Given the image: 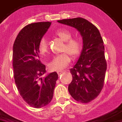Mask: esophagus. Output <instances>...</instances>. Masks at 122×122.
Masks as SVG:
<instances>
[{"instance_id": "obj_1", "label": "esophagus", "mask_w": 122, "mask_h": 122, "mask_svg": "<svg viewBox=\"0 0 122 122\" xmlns=\"http://www.w3.org/2000/svg\"><path fill=\"white\" fill-rule=\"evenodd\" d=\"M63 72H64V71H57V74H58V75H61Z\"/></svg>"}]
</instances>
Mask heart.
Here are the masks:
<instances>
[{
    "mask_svg": "<svg viewBox=\"0 0 122 122\" xmlns=\"http://www.w3.org/2000/svg\"><path fill=\"white\" fill-rule=\"evenodd\" d=\"M55 35L65 42L62 51H66L72 58L78 57L82 51V42L78 38H72V34L69 30L64 29H59ZM38 51L41 54H45L48 51L47 42L44 38H41L38 44ZM68 53H63L55 56L49 63V68L51 71H59L66 68L71 61Z\"/></svg>",
    "mask_w": 122,
    "mask_h": 122,
    "instance_id": "1",
    "label": "heart"
}]
</instances>
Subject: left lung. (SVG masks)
<instances>
[{
    "mask_svg": "<svg viewBox=\"0 0 122 122\" xmlns=\"http://www.w3.org/2000/svg\"><path fill=\"white\" fill-rule=\"evenodd\" d=\"M57 22L76 29L82 36L83 47L76 63L70 69L72 80L68 90L77 101L90 102L99 95L105 81L107 62L102 37L98 29L84 18L58 20Z\"/></svg>",
    "mask_w": 122,
    "mask_h": 122,
    "instance_id": "1",
    "label": "left lung"
}]
</instances>
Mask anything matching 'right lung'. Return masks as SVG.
Listing matches in <instances>:
<instances>
[{
	"mask_svg": "<svg viewBox=\"0 0 122 122\" xmlns=\"http://www.w3.org/2000/svg\"><path fill=\"white\" fill-rule=\"evenodd\" d=\"M51 22L29 24L21 30L13 46L15 82L20 94L28 105L39 108L53 98L58 74L56 72L42 77L46 66L39 60L38 44Z\"/></svg>",
	"mask_w": 122,
	"mask_h": 122,
	"instance_id": "right-lung-1",
	"label": "right lung"
}]
</instances>
